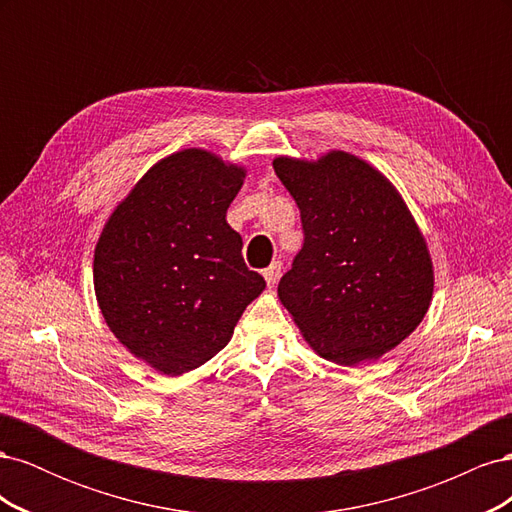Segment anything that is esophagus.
I'll use <instances>...</instances> for the list:
<instances>
[{
	"label": "esophagus",
	"instance_id": "obj_1",
	"mask_svg": "<svg viewBox=\"0 0 512 512\" xmlns=\"http://www.w3.org/2000/svg\"><path fill=\"white\" fill-rule=\"evenodd\" d=\"M280 273H282V262L280 260L271 262V265L265 271H262V275H265L269 288H273L277 284V280H280Z\"/></svg>",
	"mask_w": 512,
	"mask_h": 512
}]
</instances>
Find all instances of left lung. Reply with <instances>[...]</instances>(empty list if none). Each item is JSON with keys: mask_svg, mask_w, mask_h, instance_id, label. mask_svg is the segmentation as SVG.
I'll use <instances>...</instances> for the list:
<instances>
[{"mask_svg": "<svg viewBox=\"0 0 512 512\" xmlns=\"http://www.w3.org/2000/svg\"><path fill=\"white\" fill-rule=\"evenodd\" d=\"M297 200L305 243L277 286L307 346L337 365L376 361L423 322L433 262L406 200L376 166L331 149L277 156Z\"/></svg>", "mask_w": 512, "mask_h": 512, "instance_id": "left-lung-1", "label": "left lung"}]
</instances>
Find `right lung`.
<instances>
[{
  "label": "right lung",
  "mask_w": 512,
  "mask_h": 512,
  "mask_svg": "<svg viewBox=\"0 0 512 512\" xmlns=\"http://www.w3.org/2000/svg\"><path fill=\"white\" fill-rule=\"evenodd\" d=\"M245 175L209 149H179L134 183L100 232L94 290L106 327L164 376L213 359L265 290L226 222Z\"/></svg>",
  "instance_id": "add662e5"
}]
</instances>
